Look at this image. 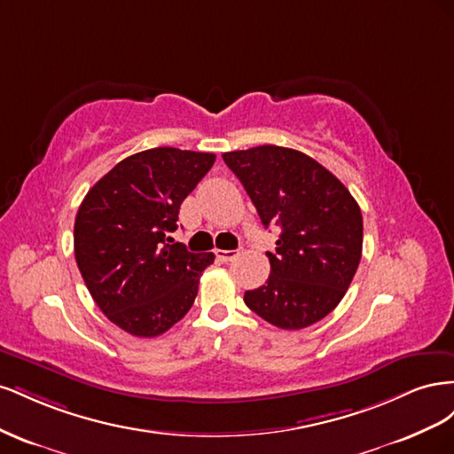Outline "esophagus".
Returning <instances> with one entry per match:
<instances>
[{"instance_id": "1", "label": "esophagus", "mask_w": 454, "mask_h": 454, "mask_svg": "<svg viewBox=\"0 0 454 454\" xmlns=\"http://www.w3.org/2000/svg\"><path fill=\"white\" fill-rule=\"evenodd\" d=\"M240 250H215V255L219 261H225V263H229V261H232L235 257H239Z\"/></svg>"}]
</instances>
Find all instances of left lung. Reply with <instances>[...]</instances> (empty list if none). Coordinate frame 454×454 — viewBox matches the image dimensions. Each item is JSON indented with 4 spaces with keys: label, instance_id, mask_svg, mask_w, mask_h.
I'll return each mask as SVG.
<instances>
[{
    "label": "left lung",
    "instance_id": "left-lung-1",
    "mask_svg": "<svg viewBox=\"0 0 454 454\" xmlns=\"http://www.w3.org/2000/svg\"><path fill=\"white\" fill-rule=\"evenodd\" d=\"M261 223L282 227L265 286L244 303L280 329H303L332 312L358 270L364 219L358 202L312 157L280 145L223 153Z\"/></svg>",
    "mask_w": 454,
    "mask_h": 454
}]
</instances>
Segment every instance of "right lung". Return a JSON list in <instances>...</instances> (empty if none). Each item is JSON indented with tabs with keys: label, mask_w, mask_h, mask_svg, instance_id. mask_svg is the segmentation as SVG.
Returning <instances> with one entry per match:
<instances>
[{
	"label": "right lung",
	"mask_w": 454,
	"mask_h": 454,
	"mask_svg": "<svg viewBox=\"0 0 454 454\" xmlns=\"http://www.w3.org/2000/svg\"><path fill=\"white\" fill-rule=\"evenodd\" d=\"M214 153L155 147L122 159L81 202L75 261L94 303L134 337H157L193 307L214 254H191L168 232Z\"/></svg>",
	"instance_id": "add662e5"
}]
</instances>
